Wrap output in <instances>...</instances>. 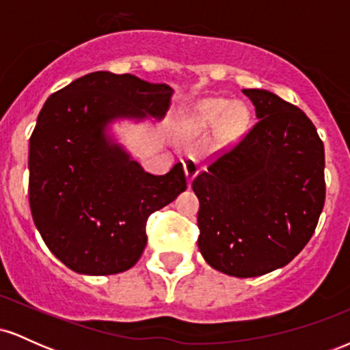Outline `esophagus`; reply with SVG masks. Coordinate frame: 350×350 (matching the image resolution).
<instances>
[{
    "instance_id": "esophagus-1",
    "label": "esophagus",
    "mask_w": 350,
    "mask_h": 350,
    "mask_svg": "<svg viewBox=\"0 0 350 350\" xmlns=\"http://www.w3.org/2000/svg\"><path fill=\"white\" fill-rule=\"evenodd\" d=\"M184 171H186V178L187 183L191 184L192 179L199 174V163L198 159L194 158H186L184 159Z\"/></svg>"
}]
</instances>
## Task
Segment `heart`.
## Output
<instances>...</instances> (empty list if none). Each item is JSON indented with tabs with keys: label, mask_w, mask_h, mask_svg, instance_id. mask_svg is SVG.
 <instances>
[{
	"label": "heart",
	"mask_w": 350,
	"mask_h": 350,
	"mask_svg": "<svg viewBox=\"0 0 350 350\" xmlns=\"http://www.w3.org/2000/svg\"><path fill=\"white\" fill-rule=\"evenodd\" d=\"M194 122L199 128L220 126L222 136L232 139L242 133L248 122V110L240 103L232 105V102L224 98H208L198 103L192 111Z\"/></svg>",
	"instance_id": "obj_1"
}]
</instances>
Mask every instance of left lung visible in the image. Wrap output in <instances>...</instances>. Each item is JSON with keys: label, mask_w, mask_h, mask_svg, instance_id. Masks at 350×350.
<instances>
[{"label": "left lung", "mask_w": 350, "mask_h": 350, "mask_svg": "<svg viewBox=\"0 0 350 350\" xmlns=\"http://www.w3.org/2000/svg\"><path fill=\"white\" fill-rule=\"evenodd\" d=\"M258 122L192 180L199 250L237 278L284 267L314 234L326 199L324 144L303 110L263 88L242 90Z\"/></svg>", "instance_id": "left-lung-1"}]
</instances>
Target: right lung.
Segmentation results:
<instances>
[{
    "label": "right lung",
    "instance_id": "1",
    "mask_svg": "<svg viewBox=\"0 0 350 350\" xmlns=\"http://www.w3.org/2000/svg\"><path fill=\"white\" fill-rule=\"evenodd\" d=\"M172 88L136 75L92 72L52 94L29 139V206L44 243L80 275L130 270L146 220L186 191L178 163L146 172L108 135L120 118H163Z\"/></svg>",
    "mask_w": 350,
    "mask_h": 350
}]
</instances>
